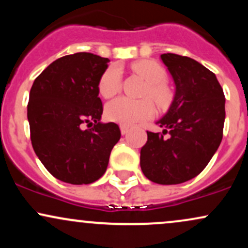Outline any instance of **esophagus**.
<instances>
[{"label":"esophagus","mask_w":248,"mask_h":248,"mask_svg":"<svg viewBox=\"0 0 248 248\" xmlns=\"http://www.w3.org/2000/svg\"><path fill=\"white\" fill-rule=\"evenodd\" d=\"M120 130H121L122 135H124V134H127L128 132H129V127L124 126V124H121V126H120Z\"/></svg>","instance_id":"esophagus-1"}]
</instances>
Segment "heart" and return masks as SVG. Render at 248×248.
<instances>
[{
	"label": "heart",
	"mask_w": 248,
	"mask_h": 248,
	"mask_svg": "<svg viewBox=\"0 0 248 248\" xmlns=\"http://www.w3.org/2000/svg\"><path fill=\"white\" fill-rule=\"evenodd\" d=\"M133 70L148 81L144 96H150L158 106H166L171 99V91L166 84V70L154 61H140L133 64ZM122 71L119 65H110L105 70L98 82V88L104 98H112L121 88ZM155 114V107L150 99L133 100L119 96L105 107V115L109 121L121 124H134L146 121Z\"/></svg>",
	"instance_id": "1"
}]
</instances>
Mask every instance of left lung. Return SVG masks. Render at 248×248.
Masks as SVG:
<instances>
[{"instance_id": "left-lung-1", "label": "left lung", "mask_w": 248, "mask_h": 248, "mask_svg": "<svg viewBox=\"0 0 248 248\" xmlns=\"http://www.w3.org/2000/svg\"><path fill=\"white\" fill-rule=\"evenodd\" d=\"M162 62L175 82L173 100L156 124L163 132H147L140 164L157 184H181L199 175L217 152L225 121V95L217 77L189 57L163 53Z\"/></svg>"}]
</instances>
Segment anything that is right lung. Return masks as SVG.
Segmentation results:
<instances>
[{
    "label": "right lung",
    "mask_w": 248,
    "mask_h": 248,
    "mask_svg": "<svg viewBox=\"0 0 248 248\" xmlns=\"http://www.w3.org/2000/svg\"><path fill=\"white\" fill-rule=\"evenodd\" d=\"M108 62L88 52L64 56L51 62L30 90L28 121L33 150L47 171L65 183L98 181L120 140L118 124L100 121L98 82Z\"/></svg>",
    "instance_id": "right-lung-1"
}]
</instances>
